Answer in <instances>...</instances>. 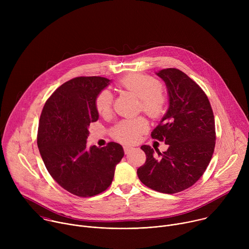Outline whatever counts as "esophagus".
Instances as JSON below:
<instances>
[{
  "label": "esophagus",
  "mask_w": 249,
  "mask_h": 249,
  "mask_svg": "<svg viewBox=\"0 0 249 249\" xmlns=\"http://www.w3.org/2000/svg\"><path fill=\"white\" fill-rule=\"evenodd\" d=\"M133 150H134V148L131 147V146H124V152H125V154H129V153L132 152Z\"/></svg>",
  "instance_id": "1"
}]
</instances>
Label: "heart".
<instances>
[{
	"mask_svg": "<svg viewBox=\"0 0 249 249\" xmlns=\"http://www.w3.org/2000/svg\"><path fill=\"white\" fill-rule=\"evenodd\" d=\"M119 87L134 93L140 98V109L154 119L160 118L166 110V98L162 93V86L160 81L144 75L133 74L119 81ZM112 94L103 89L95 97V109L100 115H107L112 109ZM149 123L146 118L138 117L126 119L116 124L112 130V136L122 143H133L139 136L146 132Z\"/></svg>",
	"mask_w": 249,
	"mask_h": 249,
	"instance_id": "1",
	"label": "heart"
}]
</instances>
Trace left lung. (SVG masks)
Segmentation results:
<instances>
[{
  "label": "left lung",
  "instance_id": "left-lung-1",
  "mask_svg": "<svg viewBox=\"0 0 249 249\" xmlns=\"http://www.w3.org/2000/svg\"><path fill=\"white\" fill-rule=\"evenodd\" d=\"M157 75L166 85L169 106L151 136L168 149L156 150V155L152 147L142 146L147 160L137 174L147 187L174 194L195 184L209 165L216 144L215 119L208 96L186 74L168 68Z\"/></svg>",
  "mask_w": 249,
  "mask_h": 249
}]
</instances>
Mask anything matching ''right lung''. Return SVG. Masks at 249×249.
<instances>
[{"mask_svg": "<svg viewBox=\"0 0 249 249\" xmlns=\"http://www.w3.org/2000/svg\"><path fill=\"white\" fill-rule=\"evenodd\" d=\"M102 77H77L59 87L46 100L37 132V146L53 179L79 197L107 189L124 156L120 144L87 149L89 126L98 119L96 95L109 85Z\"/></svg>", "mask_w": 249, "mask_h": 249, "instance_id": "1", "label": "right lung"}]
</instances>
